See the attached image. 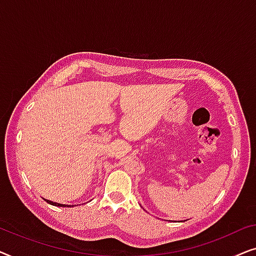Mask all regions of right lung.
Here are the masks:
<instances>
[{"label": "right lung", "instance_id": "add662e5", "mask_svg": "<svg viewBox=\"0 0 256 256\" xmlns=\"http://www.w3.org/2000/svg\"><path fill=\"white\" fill-rule=\"evenodd\" d=\"M45 200H46V202H48V204H50V205H54V206H60V208H66V206H68V208H70V206H71V205L59 204V202H51V200H48V199H45ZM72 206H73V205H72Z\"/></svg>", "mask_w": 256, "mask_h": 256}]
</instances>
